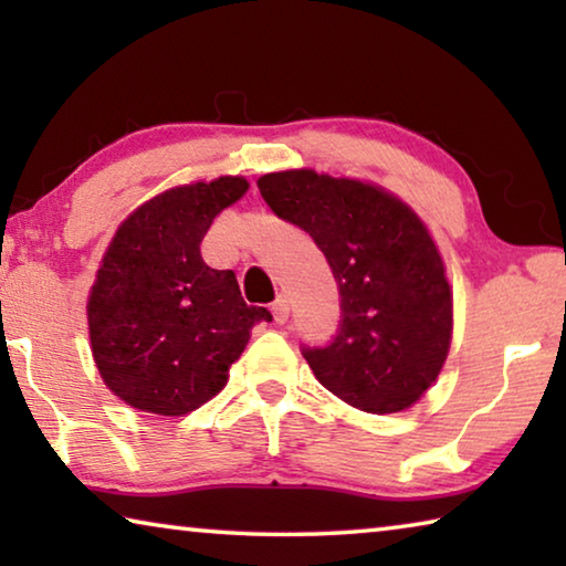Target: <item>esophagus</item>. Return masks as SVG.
<instances>
[{
	"label": "esophagus",
	"mask_w": 566,
	"mask_h": 566,
	"mask_svg": "<svg viewBox=\"0 0 566 566\" xmlns=\"http://www.w3.org/2000/svg\"><path fill=\"white\" fill-rule=\"evenodd\" d=\"M272 314H274V322L276 324H284L286 319H290V302H286V296H280V300H274Z\"/></svg>",
	"instance_id": "1"
}]
</instances>
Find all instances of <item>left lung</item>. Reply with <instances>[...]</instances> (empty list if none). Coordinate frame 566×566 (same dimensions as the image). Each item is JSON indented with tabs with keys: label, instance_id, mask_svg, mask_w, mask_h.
I'll return each instance as SVG.
<instances>
[{
	"label": "left lung",
	"instance_id": "obj_1",
	"mask_svg": "<svg viewBox=\"0 0 566 566\" xmlns=\"http://www.w3.org/2000/svg\"><path fill=\"white\" fill-rule=\"evenodd\" d=\"M256 187L276 217L314 239L337 282V334L302 344L314 377L371 415L415 405L452 339L444 264L419 217L377 187L312 169L264 175Z\"/></svg>",
	"mask_w": 566,
	"mask_h": 566
}]
</instances>
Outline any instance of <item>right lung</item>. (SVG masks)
Returning a JSON list of instances; mask_svg holds the SVG:
<instances>
[{
  "instance_id": "obj_1",
  "label": "right lung",
  "mask_w": 566,
  "mask_h": 566,
  "mask_svg": "<svg viewBox=\"0 0 566 566\" xmlns=\"http://www.w3.org/2000/svg\"><path fill=\"white\" fill-rule=\"evenodd\" d=\"M247 189L242 177L169 189L114 234L87 317L99 375L127 405L189 415L224 387L249 329L272 322L247 306L232 270H212L199 252L212 219Z\"/></svg>"
}]
</instances>
